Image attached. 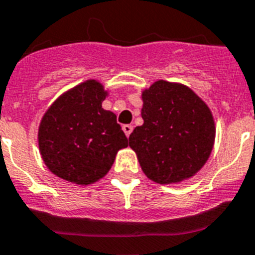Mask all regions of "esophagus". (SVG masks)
Masks as SVG:
<instances>
[{
  "instance_id": "esophagus-1",
  "label": "esophagus",
  "mask_w": 255,
  "mask_h": 255,
  "mask_svg": "<svg viewBox=\"0 0 255 255\" xmlns=\"http://www.w3.org/2000/svg\"><path fill=\"white\" fill-rule=\"evenodd\" d=\"M123 130H125L126 136L129 137V134L132 133V130H133V127H132L130 125H125V126H123Z\"/></svg>"
}]
</instances>
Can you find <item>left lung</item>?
Masks as SVG:
<instances>
[{"label":"left lung","instance_id":"1","mask_svg":"<svg viewBox=\"0 0 255 255\" xmlns=\"http://www.w3.org/2000/svg\"><path fill=\"white\" fill-rule=\"evenodd\" d=\"M143 125L129 136L143 173L160 185L191 178L207 163L216 127L207 104L191 88L156 81L142 92Z\"/></svg>","mask_w":255,"mask_h":255}]
</instances>
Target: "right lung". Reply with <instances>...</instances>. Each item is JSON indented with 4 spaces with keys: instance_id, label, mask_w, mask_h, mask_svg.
Instances as JSON below:
<instances>
[{
    "instance_id": "obj_1",
    "label": "right lung",
    "mask_w": 255,
    "mask_h": 255,
    "mask_svg": "<svg viewBox=\"0 0 255 255\" xmlns=\"http://www.w3.org/2000/svg\"><path fill=\"white\" fill-rule=\"evenodd\" d=\"M106 96L100 82L88 79L61 95L42 117L39 152L55 176L81 186L97 182L128 146L114 113L103 109Z\"/></svg>"
}]
</instances>
